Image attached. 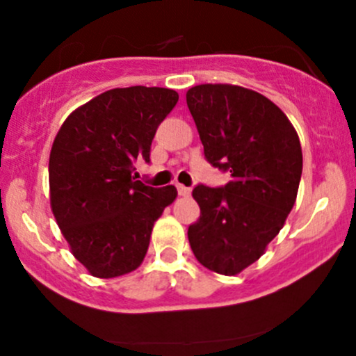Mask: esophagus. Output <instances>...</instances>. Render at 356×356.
<instances>
[{"instance_id": "1", "label": "esophagus", "mask_w": 356, "mask_h": 356, "mask_svg": "<svg viewBox=\"0 0 356 356\" xmlns=\"http://www.w3.org/2000/svg\"><path fill=\"white\" fill-rule=\"evenodd\" d=\"M177 193H179V196H189L191 195V189L186 188V186H182V184H177Z\"/></svg>"}]
</instances>
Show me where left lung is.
<instances>
[{"label":"left lung","instance_id":"1","mask_svg":"<svg viewBox=\"0 0 356 356\" xmlns=\"http://www.w3.org/2000/svg\"><path fill=\"white\" fill-rule=\"evenodd\" d=\"M186 102L207 161L231 174L220 188L193 189L201 213L188 229L189 245L210 270L239 274L264 254L296 201L300 139L282 110L251 89L201 84Z\"/></svg>","mask_w":356,"mask_h":356}]
</instances>
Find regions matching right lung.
<instances>
[{"instance_id": "right-lung-1", "label": "right lung", "mask_w": 356, "mask_h": 356, "mask_svg": "<svg viewBox=\"0 0 356 356\" xmlns=\"http://www.w3.org/2000/svg\"><path fill=\"white\" fill-rule=\"evenodd\" d=\"M179 95L172 89H110L72 111L49 153V201L72 254L102 279L136 270L153 224L177 196L132 177L134 161L149 163L158 125Z\"/></svg>"}]
</instances>
